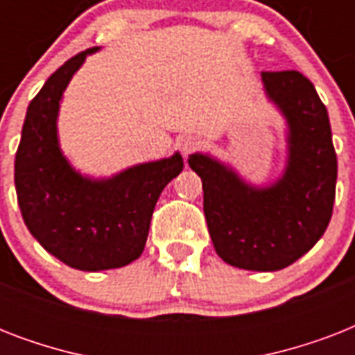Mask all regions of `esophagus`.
Segmentation results:
<instances>
[{
	"label": "esophagus",
	"mask_w": 355,
	"mask_h": 355,
	"mask_svg": "<svg viewBox=\"0 0 355 355\" xmlns=\"http://www.w3.org/2000/svg\"><path fill=\"white\" fill-rule=\"evenodd\" d=\"M177 147L180 149L184 156H188L191 150H195L199 147V139L197 136H191V134H186V136H180L177 141Z\"/></svg>",
	"instance_id": "esophagus-1"
}]
</instances>
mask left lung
<instances>
[{
  "label": "left lung",
  "instance_id": "left-lung-1",
  "mask_svg": "<svg viewBox=\"0 0 355 355\" xmlns=\"http://www.w3.org/2000/svg\"><path fill=\"white\" fill-rule=\"evenodd\" d=\"M265 96L286 119V167L275 182L254 186L211 155L189 167L202 180L205 216L216 252L247 270H280L313 248L331 219L337 156L328 110L298 71H263Z\"/></svg>",
  "mask_w": 355,
  "mask_h": 355
}]
</instances>
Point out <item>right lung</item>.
<instances>
[{
	"mask_svg": "<svg viewBox=\"0 0 355 355\" xmlns=\"http://www.w3.org/2000/svg\"><path fill=\"white\" fill-rule=\"evenodd\" d=\"M92 47L64 62L31 101L14 162L24 221L36 241L79 270L118 269L144 252L156 200L182 171L180 153L144 162L108 178L75 169L58 141V110L69 80Z\"/></svg>",
	"mask_w": 355,
	"mask_h": 355,
	"instance_id": "obj_1",
	"label": "right lung"
}]
</instances>
